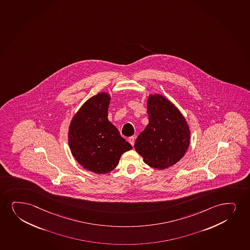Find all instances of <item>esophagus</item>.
I'll use <instances>...</instances> for the list:
<instances>
[{
    "mask_svg": "<svg viewBox=\"0 0 250 250\" xmlns=\"http://www.w3.org/2000/svg\"><path fill=\"white\" fill-rule=\"evenodd\" d=\"M135 141H136L135 136H130V137H129V142L131 144V145L134 146V144H135Z\"/></svg>",
    "mask_w": 250,
    "mask_h": 250,
    "instance_id": "obj_1",
    "label": "esophagus"
}]
</instances>
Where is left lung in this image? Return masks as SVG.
<instances>
[{
    "mask_svg": "<svg viewBox=\"0 0 250 250\" xmlns=\"http://www.w3.org/2000/svg\"><path fill=\"white\" fill-rule=\"evenodd\" d=\"M149 119L135 142V149L149 166L164 169L178 163L189 146L188 125L179 109L163 96H150Z\"/></svg>",
    "mask_w": 250,
    "mask_h": 250,
    "instance_id": "left-lung-1",
    "label": "left lung"
}]
</instances>
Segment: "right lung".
Masks as SVG:
<instances>
[{
	"label": "right lung",
	"instance_id": "add662e5",
	"mask_svg": "<svg viewBox=\"0 0 250 250\" xmlns=\"http://www.w3.org/2000/svg\"><path fill=\"white\" fill-rule=\"evenodd\" d=\"M110 97L99 93L88 99L71 121L68 138L71 153L84 168L106 173L119 164L132 146L108 120Z\"/></svg>",
	"mask_w": 250,
	"mask_h": 250
}]
</instances>
